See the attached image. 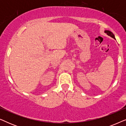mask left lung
Returning <instances> with one entry per match:
<instances>
[{
    "instance_id": "1",
    "label": "left lung",
    "mask_w": 126,
    "mask_h": 126,
    "mask_svg": "<svg viewBox=\"0 0 126 126\" xmlns=\"http://www.w3.org/2000/svg\"><path fill=\"white\" fill-rule=\"evenodd\" d=\"M104 32H106V33H107V34L108 35L110 36V37L113 38V39H115V37L114 34H113L111 32H110V31H109V30H105Z\"/></svg>"
}]
</instances>
